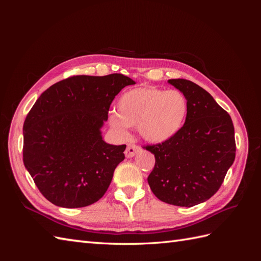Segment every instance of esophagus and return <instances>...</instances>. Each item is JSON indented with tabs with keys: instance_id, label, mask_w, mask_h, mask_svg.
<instances>
[{
	"instance_id": "34e87169",
	"label": "esophagus",
	"mask_w": 261,
	"mask_h": 261,
	"mask_svg": "<svg viewBox=\"0 0 261 261\" xmlns=\"http://www.w3.org/2000/svg\"><path fill=\"white\" fill-rule=\"evenodd\" d=\"M138 151H140V147L138 145H135V144H129L127 146V148H126L125 150V155L127 158H132L135 155Z\"/></svg>"
}]
</instances>
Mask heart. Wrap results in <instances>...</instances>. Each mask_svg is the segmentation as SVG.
Masks as SVG:
<instances>
[{
    "label": "heart",
    "instance_id": "1",
    "mask_svg": "<svg viewBox=\"0 0 261 261\" xmlns=\"http://www.w3.org/2000/svg\"><path fill=\"white\" fill-rule=\"evenodd\" d=\"M187 110V99L181 92L143 86L122 94L110 123L122 134L126 133L127 126H137L145 139L162 143L181 128Z\"/></svg>",
    "mask_w": 261,
    "mask_h": 261
}]
</instances>
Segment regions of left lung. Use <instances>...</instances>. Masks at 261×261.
I'll return each instance as SVG.
<instances>
[{"mask_svg": "<svg viewBox=\"0 0 261 261\" xmlns=\"http://www.w3.org/2000/svg\"><path fill=\"white\" fill-rule=\"evenodd\" d=\"M169 83L187 99V115L172 138L145 146L155 158L148 184L161 201L193 207L219 191L233 164L234 126L230 114L200 86L181 78Z\"/></svg>", "mask_w": 261, "mask_h": 261, "instance_id": "1", "label": "left lung"}]
</instances>
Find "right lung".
I'll return each instance as SVG.
<instances>
[{
	"label": "right lung",
	"mask_w": 261,
	"mask_h": 261,
	"mask_svg": "<svg viewBox=\"0 0 261 261\" xmlns=\"http://www.w3.org/2000/svg\"><path fill=\"white\" fill-rule=\"evenodd\" d=\"M134 84L123 74L72 76L52 85L31 108L22 127V161L55 206H89L108 191L126 145L107 144L100 128L116 94Z\"/></svg>",
	"instance_id": "add662e5"
}]
</instances>
